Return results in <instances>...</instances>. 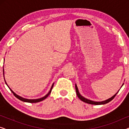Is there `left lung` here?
Here are the masks:
<instances>
[{
	"mask_svg": "<svg viewBox=\"0 0 129 129\" xmlns=\"http://www.w3.org/2000/svg\"><path fill=\"white\" fill-rule=\"evenodd\" d=\"M75 88H76V94H77V96L78 98L82 100V101L85 102L86 103H88V104H90V105H104V104H106L107 103H109V102L112 101V100L114 98V97L116 96V95L117 94V93H116V94H114L113 96L112 97V98L109 99H107L106 100H105V101H103V102H94V101H91V100H90L89 99H87L84 98V97H83L82 96H81L80 93L79 92V90H78V89H77V87L76 86V84L75 85Z\"/></svg>",
	"mask_w": 129,
	"mask_h": 129,
	"instance_id": "1",
	"label": "left lung"
}]
</instances>
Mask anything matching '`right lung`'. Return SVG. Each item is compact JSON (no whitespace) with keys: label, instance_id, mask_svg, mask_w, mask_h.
Instances as JSON below:
<instances>
[{"label":"right lung","instance_id":"obj_1","mask_svg":"<svg viewBox=\"0 0 129 129\" xmlns=\"http://www.w3.org/2000/svg\"><path fill=\"white\" fill-rule=\"evenodd\" d=\"M4 79H5V78H4ZM5 83H6V84H7L6 82V81H5ZM53 84H52V87H51V89H50V91H49V92L48 93H47V94L45 96H44V97H43V98H40V99H27L23 98H22V97H20V96H18V95L16 94L15 93H14L13 91L12 90V89H10V88H9V86H8V84H7V86H8V87H9V89L10 90V91H12V93H13L14 96H15L16 98L18 99H19L20 100H21V101H23V102H28V103H38V102H41V101H42V100H45L46 98H47V97H48L49 95L50 94L51 91H52V90L53 86Z\"/></svg>","mask_w":129,"mask_h":129}]
</instances>
